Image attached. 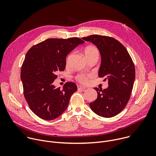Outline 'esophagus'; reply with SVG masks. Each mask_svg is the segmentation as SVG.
<instances>
[{
	"label": "esophagus",
	"instance_id": "34e87169",
	"mask_svg": "<svg viewBox=\"0 0 156 156\" xmlns=\"http://www.w3.org/2000/svg\"><path fill=\"white\" fill-rule=\"evenodd\" d=\"M77 87H78V90H84L85 88H86L84 86H83L81 85H78Z\"/></svg>",
	"mask_w": 156,
	"mask_h": 156
}]
</instances>
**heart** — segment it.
Masks as SVG:
<instances>
[{"label":"heart","instance_id":"b5f03b06","mask_svg":"<svg viewBox=\"0 0 156 156\" xmlns=\"http://www.w3.org/2000/svg\"><path fill=\"white\" fill-rule=\"evenodd\" d=\"M84 55L86 58V59L87 58H98L99 57V51L98 50V49L94 46H87L85 50H84ZM70 58V56H69L67 59H66V64H67L69 62ZM76 80L82 83V84H86L87 83L88 81V78L87 75H85L84 74H80L76 76Z\"/></svg>","mask_w":156,"mask_h":156}]
</instances>
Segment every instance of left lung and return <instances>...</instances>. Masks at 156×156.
Masks as SVG:
<instances>
[{
	"label": "left lung",
	"mask_w": 156,
	"mask_h": 156,
	"mask_svg": "<svg viewBox=\"0 0 156 156\" xmlns=\"http://www.w3.org/2000/svg\"><path fill=\"white\" fill-rule=\"evenodd\" d=\"M82 39L98 48L101 55L99 76L108 84L103 90L94 88L98 98L90 104V108L102 117H114L124 109L130 98L135 79L134 63L123 44L112 37L93 34Z\"/></svg>",
	"instance_id": "1"
}]
</instances>
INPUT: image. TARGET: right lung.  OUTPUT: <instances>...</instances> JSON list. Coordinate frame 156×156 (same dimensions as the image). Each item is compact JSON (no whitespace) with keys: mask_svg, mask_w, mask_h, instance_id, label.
<instances>
[{"mask_svg":"<svg viewBox=\"0 0 156 156\" xmlns=\"http://www.w3.org/2000/svg\"><path fill=\"white\" fill-rule=\"evenodd\" d=\"M78 37L51 38L31 47L21 69L25 98L39 118L52 120L67 108L71 96L77 91L75 83L66 82L62 89L53 84L57 72L63 71L66 57L80 44Z\"/></svg>","mask_w":156,"mask_h":156,"instance_id":"add662e5","label":"right lung"}]
</instances>
